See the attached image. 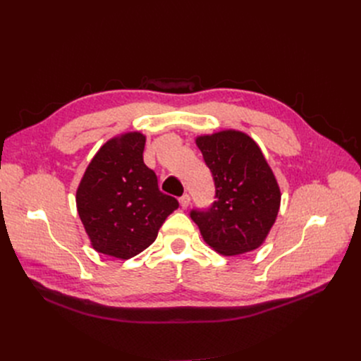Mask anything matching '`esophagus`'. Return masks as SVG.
Instances as JSON below:
<instances>
[{"instance_id": "obj_1", "label": "esophagus", "mask_w": 361, "mask_h": 361, "mask_svg": "<svg viewBox=\"0 0 361 361\" xmlns=\"http://www.w3.org/2000/svg\"><path fill=\"white\" fill-rule=\"evenodd\" d=\"M179 202H180V207L185 210L190 207V202H191V197L188 194H183L180 198H179Z\"/></svg>"}]
</instances>
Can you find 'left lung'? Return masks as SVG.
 Returning a JSON list of instances; mask_svg holds the SVG:
<instances>
[{
    "label": "left lung",
    "instance_id": "8db88e82",
    "mask_svg": "<svg viewBox=\"0 0 361 361\" xmlns=\"http://www.w3.org/2000/svg\"><path fill=\"white\" fill-rule=\"evenodd\" d=\"M195 144L216 185L209 212L191 213L214 251L233 257L262 247L281 209V188L260 147L243 130L198 135Z\"/></svg>",
    "mask_w": 361,
    "mask_h": 361
}]
</instances>
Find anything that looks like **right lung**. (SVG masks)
I'll return each mask as SVG.
<instances>
[{"instance_id": "obj_1", "label": "right lung", "mask_w": 361, "mask_h": 361, "mask_svg": "<svg viewBox=\"0 0 361 361\" xmlns=\"http://www.w3.org/2000/svg\"><path fill=\"white\" fill-rule=\"evenodd\" d=\"M145 141L138 130L113 136L97 151L76 190L78 214L92 248L118 260L148 248L179 207L145 166Z\"/></svg>"}]
</instances>
